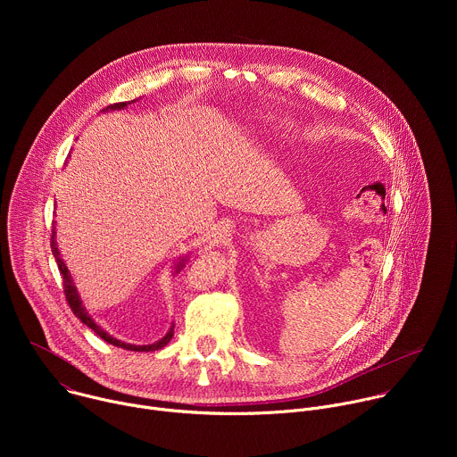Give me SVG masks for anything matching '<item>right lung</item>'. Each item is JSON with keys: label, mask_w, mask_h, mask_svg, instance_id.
I'll use <instances>...</instances> for the list:
<instances>
[{"label": "right lung", "mask_w": 457, "mask_h": 457, "mask_svg": "<svg viewBox=\"0 0 457 457\" xmlns=\"http://www.w3.org/2000/svg\"><path fill=\"white\" fill-rule=\"evenodd\" d=\"M128 103H115V104H110V106H106L104 110H120V108H124ZM54 235H55V231H52V238H50V247H52V253H54V258H55V262H57V268H59V273H61V278H62V291H64V296H67V302H69V305H71V309L74 311V314L85 323V325H88V328L99 337V338H103L104 342H108V344H112V345H115V347H122V349H126V351H137V353H148V351H157V349H162L170 340H171V337H173V325H171V329L168 331V335L162 338V340H159L157 344H152V345H132V344H124V342H120V340H117V338H112L106 331H103L99 325L88 316V312L85 311V307L81 305V300H79V295H78V291H76V287H74V282H72V277H71V273H69V268L64 266V262L61 260V256H59V251H57V244H55V240H54ZM182 264H179L177 266V270L180 268Z\"/></svg>", "instance_id": "add662e5"}]
</instances>
